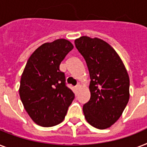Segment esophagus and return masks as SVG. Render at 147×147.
<instances>
[{"instance_id":"34e87169","label":"esophagus","mask_w":147,"mask_h":147,"mask_svg":"<svg viewBox=\"0 0 147 147\" xmlns=\"http://www.w3.org/2000/svg\"><path fill=\"white\" fill-rule=\"evenodd\" d=\"M81 87H82V86H81L80 84H78V85H76V91H77V92H78V91L81 89Z\"/></svg>"}]
</instances>
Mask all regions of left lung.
Returning a JSON list of instances; mask_svg holds the SVG:
<instances>
[{"instance_id":"obj_1","label":"left lung","mask_w":147,"mask_h":147,"mask_svg":"<svg viewBox=\"0 0 147 147\" xmlns=\"http://www.w3.org/2000/svg\"><path fill=\"white\" fill-rule=\"evenodd\" d=\"M75 44L91 78V98L83 106L85 119L100 130L110 127L120 118L130 98L127 69L116 51L104 40L84 36Z\"/></svg>"}]
</instances>
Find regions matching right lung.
<instances>
[{
    "instance_id": "1",
    "label": "right lung",
    "mask_w": 147,
    "mask_h": 147,
    "mask_svg": "<svg viewBox=\"0 0 147 147\" xmlns=\"http://www.w3.org/2000/svg\"><path fill=\"white\" fill-rule=\"evenodd\" d=\"M73 47L65 39L46 42L33 52L24 68L20 97L29 116L41 127L62 122L75 98L59 70L61 62Z\"/></svg>"
}]
</instances>
